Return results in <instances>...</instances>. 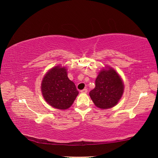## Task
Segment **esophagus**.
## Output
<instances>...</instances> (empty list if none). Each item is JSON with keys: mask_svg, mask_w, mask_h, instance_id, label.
<instances>
[{"mask_svg": "<svg viewBox=\"0 0 158 158\" xmlns=\"http://www.w3.org/2000/svg\"><path fill=\"white\" fill-rule=\"evenodd\" d=\"M80 92H81V93H86L88 92V90H87L86 89H83V90H81V91H80Z\"/></svg>", "mask_w": 158, "mask_h": 158, "instance_id": "34e87169", "label": "esophagus"}]
</instances>
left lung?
<instances>
[{
  "mask_svg": "<svg viewBox=\"0 0 158 158\" xmlns=\"http://www.w3.org/2000/svg\"><path fill=\"white\" fill-rule=\"evenodd\" d=\"M124 92V84L119 74L113 68L106 66L95 79V89L89 95L93 103L102 109L116 106Z\"/></svg>",
  "mask_w": 158,
  "mask_h": 158,
  "instance_id": "obj_1",
  "label": "left lung"
}]
</instances>
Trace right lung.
Segmentation results:
<instances>
[{"mask_svg":"<svg viewBox=\"0 0 158 158\" xmlns=\"http://www.w3.org/2000/svg\"><path fill=\"white\" fill-rule=\"evenodd\" d=\"M41 91L49 105L60 110L70 107L79 94L74 83L68 78L67 68L60 65L51 68L45 74Z\"/></svg>","mask_w":158,"mask_h":158,"instance_id":"add662e5","label":"right lung"}]
</instances>
